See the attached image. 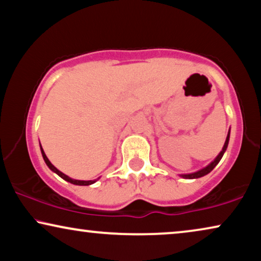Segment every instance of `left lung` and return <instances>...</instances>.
<instances>
[{
    "instance_id": "8db88e82",
    "label": "left lung",
    "mask_w": 261,
    "mask_h": 261,
    "mask_svg": "<svg viewBox=\"0 0 261 261\" xmlns=\"http://www.w3.org/2000/svg\"><path fill=\"white\" fill-rule=\"evenodd\" d=\"M229 135H230V134L228 133L227 140H225V143H224V145H223V149H222V151L220 152V154H218L217 158L215 159L214 161L211 162L209 166H206L205 168L200 169V171H198V172H196V173H192V174H184V175H181L182 178H185V179H197V178H200V176H204V175H206L207 173H210L211 171H213V169L215 168V167L217 166V163L221 161L222 156H223L224 151H225V149H227V147H228V143H229Z\"/></svg>"
}]
</instances>
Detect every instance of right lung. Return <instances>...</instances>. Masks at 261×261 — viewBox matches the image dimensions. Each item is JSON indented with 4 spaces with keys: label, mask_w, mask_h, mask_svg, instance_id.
I'll use <instances>...</instances> for the list:
<instances>
[{
    "label": "right lung",
    "mask_w": 261,
    "mask_h": 261,
    "mask_svg": "<svg viewBox=\"0 0 261 261\" xmlns=\"http://www.w3.org/2000/svg\"><path fill=\"white\" fill-rule=\"evenodd\" d=\"M40 149H41V154H43V158H44V161H45V163H46L47 165V167L48 168L51 169L52 172H55L56 174H58L61 176L62 179H64V180H67L68 182H71V184H74V185H80V186H87V185H92V184H94L96 180H88V181H83V180H75V179H71V178H69L68 175H65V174H63V173H62L61 171H58L57 168H56V167L52 165V163L48 161V159L46 158V155H45V152H44V150H43V148H41V145H40Z\"/></svg>",
    "instance_id": "obj_1"
}]
</instances>
